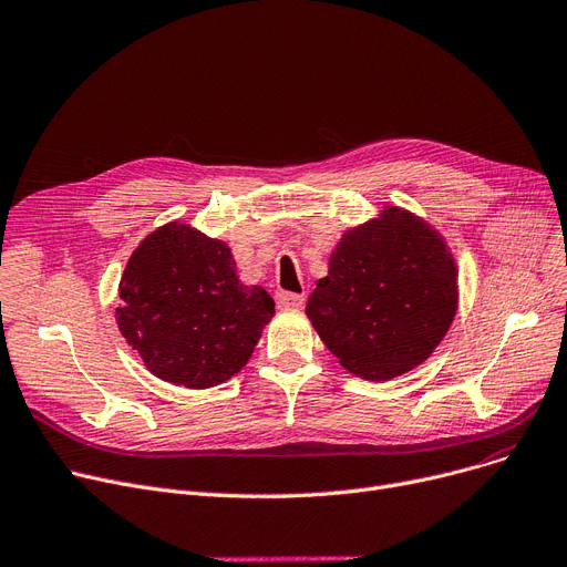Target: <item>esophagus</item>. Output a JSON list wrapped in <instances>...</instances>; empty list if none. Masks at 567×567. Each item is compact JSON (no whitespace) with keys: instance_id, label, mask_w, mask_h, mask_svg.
Listing matches in <instances>:
<instances>
[{"instance_id":"obj_1","label":"esophagus","mask_w":567,"mask_h":567,"mask_svg":"<svg viewBox=\"0 0 567 567\" xmlns=\"http://www.w3.org/2000/svg\"><path fill=\"white\" fill-rule=\"evenodd\" d=\"M305 295H299V292H277V305L281 307V309H302L305 307Z\"/></svg>"}]
</instances>
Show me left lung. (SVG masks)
Here are the masks:
<instances>
[{
	"label": "left lung",
	"mask_w": 567,
	"mask_h": 567,
	"mask_svg": "<svg viewBox=\"0 0 567 567\" xmlns=\"http://www.w3.org/2000/svg\"><path fill=\"white\" fill-rule=\"evenodd\" d=\"M457 302V262L442 233L412 210L384 206L343 233L307 316L346 371L382 382L435 352Z\"/></svg>",
	"instance_id": "left-lung-1"
}]
</instances>
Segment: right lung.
Segmentation results:
<instances>
[{"label": "right lung", "instance_id": "obj_1", "mask_svg": "<svg viewBox=\"0 0 567 567\" xmlns=\"http://www.w3.org/2000/svg\"><path fill=\"white\" fill-rule=\"evenodd\" d=\"M272 316L275 299L240 281L230 247L178 219L148 233L118 284L123 339L155 378L185 389L240 373Z\"/></svg>", "mask_w": 567, "mask_h": 567}]
</instances>
